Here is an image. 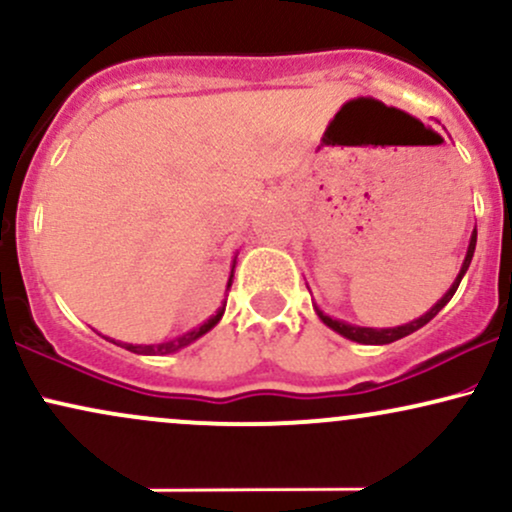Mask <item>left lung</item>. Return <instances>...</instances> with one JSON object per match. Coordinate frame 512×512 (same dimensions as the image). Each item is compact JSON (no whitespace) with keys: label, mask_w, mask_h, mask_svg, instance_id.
<instances>
[{"label":"left lung","mask_w":512,"mask_h":512,"mask_svg":"<svg viewBox=\"0 0 512 512\" xmlns=\"http://www.w3.org/2000/svg\"><path fill=\"white\" fill-rule=\"evenodd\" d=\"M474 248H477V226H474L472 236H469L467 255H464V260H462V267H460V272H457L455 281H452V286H450V289L443 293V298H440V301H438L436 305H433L431 310H426L424 315H421V317H416V320L407 322V325H397V327H380V330H378V327H358V325H351V322H344V320H339V317H332V315H327L325 310H322L320 305H317V303H313V308H315L317 317H320V320L325 322V325L330 327V330H334V332H337V334H342L344 339H351V342H358V344H370V346L392 344V342H397V339L407 337V334H411V332L421 330V327L428 325V322H431L433 317H436V315L440 313V310H443L445 305L450 303V298L455 296L457 286H460L462 276L467 274L469 264H472Z\"/></svg>","instance_id":"left-lung-1"}]
</instances>
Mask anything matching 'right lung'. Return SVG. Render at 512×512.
<instances>
[{"label":"right lung","instance_id":"1","mask_svg":"<svg viewBox=\"0 0 512 512\" xmlns=\"http://www.w3.org/2000/svg\"><path fill=\"white\" fill-rule=\"evenodd\" d=\"M233 272H236V257H233V264H231V274H228V281H226V296L228 291H231V284H233ZM223 310H226V298H223V303L219 305V310H216L214 315L209 317V320H204L202 325L195 327V330L180 334V337H173V339H166V342H154V344H129V342H115V339L105 337L108 342H113L117 346H122V349L132 351V354H142V356H166V354H175V351L185 349V346H190L192 342H197L199 337H204L209 330H214L216 325H219V320L223 317Z\"/></svg>","mask_w":512,"mask_h":512}]
</instances>
